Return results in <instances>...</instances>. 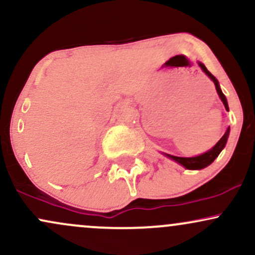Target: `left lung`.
<instances>
[{
  "label": "left lung",
  "instance_id": "obj_1",
  "mask_svg": "<svg viewBox=\"0 0 255 255\" xmlns=\"http://www.w3.org/2000/svg\"><path fill=\"white\" fill-rule=\"evenodd\" d=\"M199 66L201 67V69L206 73L207 75H209V78L211 79V80L213 81V84H215L216 86V90H217V93L218 96L221 97L222 102H223L225 109L229 110V107H228V102H227V98H225V96L223 95V92H222L221 87H219V84H218V80L216 79L213 75L210 73L209 71H207L206 67L204 66L203 63H199ZM229 131H230V128L228 127V129L225 130L224 135L221 137V140L216 144L213 147L211 148L210 151H207L206 153H203L200 154V156H197V157H191V158H184V157H176V156H170V154H166L168 157H170L171 159L176 160L177 163H180V164H182L184 168L187 169H191V170H197V169H203L205 168V166L210 165L211 163L213 162V160L216 159V158L218 157V154L221 153V151L223 150L225 144H227V140H228V136H229Z\"/></svg>",
  "mask_w": 255,
  "mask_h": 255
}]
</instances>
